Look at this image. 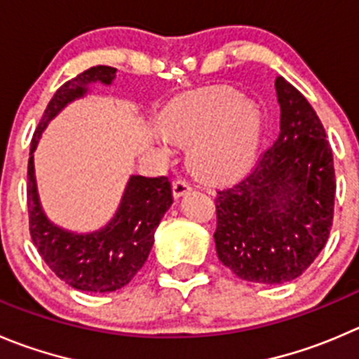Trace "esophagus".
Here are the masks:
<instances>
[{"instance_id":"1","label":"esophagus","mask_w":359,"mask_h":359,"mask_svg":"<svg viewBox=\"0 0 359 359\" xmlns=\"http://www.w3.org/2000/svg\"><path fill=\"white\" fill-rule=\"evenodd\" d=\"M190 190H192V185H190L187 180H176V182H172V194L174 197H182L185 196V194H189Z\"/></svg>"}]
</instances>
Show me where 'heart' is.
<instances>
[{"label": "heart", "instance_id": "obj_1", "mask_svg": "<svg viewBox=\"0 0 359 359\" xmlns=\"http://www.w3.org/2000/svg\"><path fill=\"white\" fill-rule=\"evenodd\" d=\"M162 134L180 144H192L189 163L208 180L243 172L254 160L261 139L257 105L229 86H210L176 98L160 116Z\"/></svg>", "mask_w": 359, "mask_h": 359}]
</instances>
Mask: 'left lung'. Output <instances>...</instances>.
<instances>
[{
	"mask_svg": "<svg viewBox=\"0 0 359 359\" xmlns=\"http://www.w3.org/2000/svg\"><path fill=\"white\" fill-rule=\"evenodd\" d=\"M275 88L278 139L215 197L218 259L257 284L298 278L326 245L335 206L333 153L319 116L284 77Z\"/></svg>",
	"mask_w": 359,
	"mask_h": 359,
	"instance_id": "left-lung-1",
	"label": "left lung"
}]
</instances>
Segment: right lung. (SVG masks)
Segmentation results:
<instances>
[{
  "mask_svg": "<svg viewBox=\"0 0 359 359\" xmlns=\"http://www.w3.org/2000/svg\"><path fill=\"white\" fill-rule=\"evenodd\" d=\"M116 68L98 65L67 81L54 93L32 139L28 162V215L33 245L46 264L74 289L90 292L118 291L144 266L153 247V234L163 213L172 204L167 176H132L114 218L91 234H74L47 220L39 203L33 151L47 123L75 98L83 97L91 83L111 84Z\"/></svg>",
  "mask_w": 359,
  "mask_h": 359,
  "instance_id": "add662e5",
  "label": "right lung"
}]
</instances>
